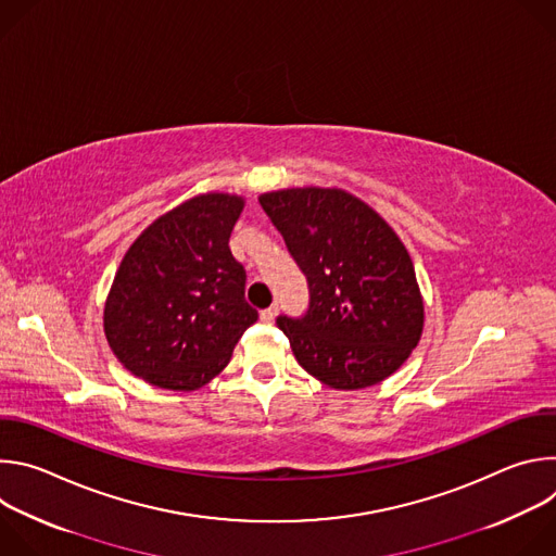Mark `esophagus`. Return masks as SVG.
I'll return each instance as SVG.
<instances>
[{"label":"esophagus","instance_id":"obj_1","mask_svg":"<svg viewBox=\"0 0 556 556\" xmlns=\"http://www.w3.org/2000/svg\"><path fill=\"white\" fill-rule=\"evenodd\" d=\"M277 312H279V307H277V305H270V307L262 309V321H266V324L275 321V316H277Z\"/></svg>","mask_w":556,"mask_h":556}]
</instances>
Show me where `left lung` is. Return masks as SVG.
<instances>
[{
	"label": "left lung",
	"instance_id": "8db88e82",
	"mask_svg": "<svg viewBox=\"0 0 556 556\" xmlns=\"http://www.w3.org/2000/svg\"><path fill=\"white\" fill-rule=\"evenodd\" d=\"M260 204L307 279V312L277 319L299 365L345 391L391 376L425 326L414 262L401 237L343 189H281L260 195Z\"/></svg>",
	"mask_w": 556,
	"mask_h": 556
}]
</instances>
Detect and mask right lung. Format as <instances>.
I'll use <instances>...</instances> for the list:
<instances>
[{
	"label": "right lung",
	"instance_id": "obj_1",
	"mask_svg": "<svg viewBox=\"0 0 556 556\" xmlns=\"http://www.w3.org/2000/svg\"><path fill=\"white\" fill-rule=\"evenodd\" d=\"M244 198L202 193L149 224L125 253L103 326L116 358L149 384L191 391L215 378L257 321L228 249Z\"/></svg>",
	"mask_w": 556,
	"mask_h": 556
}]
</instances>
